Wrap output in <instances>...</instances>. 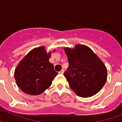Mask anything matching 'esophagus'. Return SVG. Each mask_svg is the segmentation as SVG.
Returning <instances> with one entry per match:
<instances>
[{
  "mask_svg": "<svg viewBox=\"0 0 122 122\" xmlns=\"http://www.w3.org/2000/svg\"><path fill=\"white\" fill-rule=\"evenodd\" d=\"M64 71H65V70H64V69H62V70H61L60 71L59 73H61V74H63V73H64Z\"/></svg>",
  "mask_w": 122,
  "mask_h": 122,
  "instance_id": "obj_1",
  "label": "esophagus"
}]
</instances>
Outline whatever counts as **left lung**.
<instances>
[{"label":"left lung","mask_w":122,"mask_h":122,"mask_svg":"<svg viewBox=\"0 0 122 122\" xmlns=\"http://www.w3.org/2000/svg\"><path fill=\"white\" fill-rule=\"evenodd\" d=\"M69 66L64 75L78 96H92L102 89L107 79V70L101 60L89 47L76 45L65 48Z\"/></svg>","instance_id":"left-lung-1"}]
</instances>
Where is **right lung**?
Masks as SVG:
<instances>
[{
	"instance_id": "1",
	"label": "right lung",
	"mask_w": 122,
	"mask_h": 122,
	"mask_svg": "<svg viewBox=\"0 0 122 122\" xmlns=\"http://www.w3.org/2000/svg\"><path fill=\"white\" fill-rule=\"evenodd\" d=\"M51 53L44 47L31 50L16 67L14 77L17 85L26 94L39 95L51 86L57 75L49 59Z\"/></svg>"
}]
</instances>
